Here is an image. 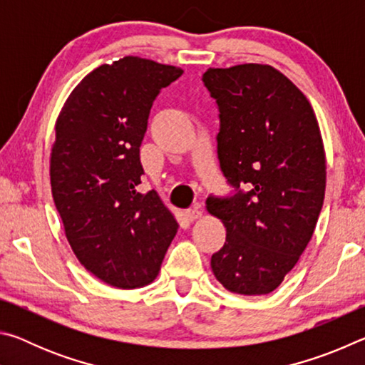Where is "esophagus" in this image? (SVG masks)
I'll list each match as a JSON object with an SVG mask.
<instances>
[{
	"label": "esophagus",
	"instance_id": "esophagus-1",
	"mask_svg": "<svg viewBox=\"0 0 365 365\" xmlns=\"http://www.w3.org/2000/svg\"><path fill=\"white\" fill-rule=\"evenodd\" d=\"M185 215H187L188 220H196V219H200L201 215H202V209L196 205L193 207L187 209V211H185Z\"/></svg>",
	"mask_w": 365,
	"mask_h": 365
}]
</instances>
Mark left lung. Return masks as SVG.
Returning <instances> with one entry per match:
<instances>
[{
    "label": "left lung",
    "mask_w": 365,
    "mask_h": 365,
    "mask_svg": "<svg viewBox=\"0 0 365 365\" xmlns=\"http://www.w3.org/2000/svg\"><path fill=\"white\" fill-rule=\"evenodd\" d=\"M215 100L217 156L232 191L209 195L225 243L211 267L228 292L267 294L280 285L312 238L325 196V153L306 96L274 67L207 69Z\"/></svg>",
    "instance_id": "1"
}]
</instances>
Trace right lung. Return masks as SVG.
I'll return each instance as SVG.
<instances>
[{"instance_id": "obj_1", "label": "right lung", "mask_w": 365, "mask_h": 365, "mask_svg": "<svg viewBox=\"0 0 365 365\" xmlns=\"http://www.w3.org/2000/svg\"><path fill=\"white\" fill-rule=\"evenodd\" d=\"M183 73L127 56L100 66L67 98L51 151V191L83 267L110 287L156 279L178 224L154 190L140 193V146L153 103Z\"/></svg>"}]
</instances>
